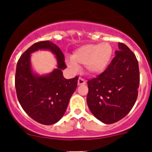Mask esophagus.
I'll use <instances>...</instances> for the list:
<instances>
[{
  "instance_id": "1",
  "label": "esophagus",
  "mask_w": 152,
  "mask_h": 152,
  "mask_svg": "<svg viewBox=\"0 0 152 152\" xmlns=\"http://www.w3.org/2000/svg\"><path fill=\"white\" fill-rule=\"evenodd\" d=\"M82 84H86V81L81 77H79L78 80V85H82Z\"/></svg>"
}]
</instances>
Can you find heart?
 <instances>
[{
	"label": "heart",
	"mask_w": 152,
	"mask_h": 152,
	"mask_svg": "<svg viewBox=\"0 0 152 152\" xmlns=\"http://www.w3.org/2000/svg\"><path fill=\"white\" fill-rule=\"evenodd\" d=\"M111 55L112 48L108 43L87 44L75 50L68 65L73 68L85 65L89 73L98 74L105 69Z\"/></svg>",
	"instance_id": "1"
}]
</instances>
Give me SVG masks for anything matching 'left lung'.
<instances>
[{"label":"left lung","instance_id":"left-lung-1","mask_svg":"<svg viewBox=\"0 0 152 152\" xmlns=\"http://www.w3.org/2000/svg\"><path fill=\"white\" fill-rule=\"evenodd\" d=\"M106 69L89 79L87 102L98 120L113 124L124 118L137 100L140 84L138 62L123 43Z\"/></svg>","mask_w":152,"mask_h":152}]
</instances>
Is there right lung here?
Segmentation results:
<instances>
[{"instance_id": "1", "label": "right lung", "mask_w": 152, "mask_h": 152, "mask_svg": "<svg viewBox=\"0 0 152 152\" xmlns=\"http://www.w3.org/2000/svg\"><path fill=\"white\" fill-rule=\"evenodd\" d=\"M38 49H49L57 57L58 68L47 76L38 77L31 73L30 53ZM66 67L63 52L49 41L35 43L17 62L15 74L17 98L27 114L40 124L50 125L58 122L76 90L79 77L65 79L62 70Z\"/></svg>"}]
</instances>
